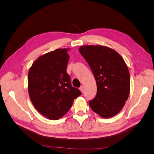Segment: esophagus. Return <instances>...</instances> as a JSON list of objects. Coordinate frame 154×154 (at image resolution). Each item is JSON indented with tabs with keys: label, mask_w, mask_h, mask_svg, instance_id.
Wrapping results in <instances>:
<instances>
[{
	"label": "esophagus",
	"mask_w": 154,
	"mask_h": 154,
	"mask_svg": "<svg viewBox=\"0 0 154 154\" xmlns=\"http://www.w3.org/2000/svg\"><path fill=\"white\" fill-rule=\"evenodd\" d=\"M79 89H80V91L83 93L84 91V87L83 86H81Z\"/></svg>",
	"instance_id": "34e87169"
}]
</instances>
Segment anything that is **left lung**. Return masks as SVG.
I'll return each instance as SVG.
<instances>
[{
    "label": "left lung",
    "instance_id": "obj_1",
    "mask_svg": "<svg viewBox=\"0 0 154 154\" xmlns=\"http://www.w3.org/2000/svg\"><path fill=\"white\" fill-rule=\"evenodd\" d=\"M79 50L97 83V94L89 101V106L103 118L116 116L124 106L130 90L129 72L124 60L116 51L101 45H85Z\"/></svg>",
    "mask_w": 154,
    "mask_h": 154
}]
</instances>
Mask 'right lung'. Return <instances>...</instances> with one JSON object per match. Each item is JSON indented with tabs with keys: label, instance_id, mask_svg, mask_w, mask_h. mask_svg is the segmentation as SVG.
<instances>
[{
	"label": "right lung",
	"instance_id": "1",
	"mask_svg": "<svg viewBox=\"0 0 154 154\" xmlns=\"http://www.w3.org/2000/svg\"><path fill=\"white\" fill-rule=\"evenodd\" d=\"M68 49H58L41 56L28 75V89L32 103L39 113L52 120L61 118L81 95L71 85L67 73Z\"/></svg>",
	"mask_w": 154,
	"mask_h": 154
}]
</instances>
